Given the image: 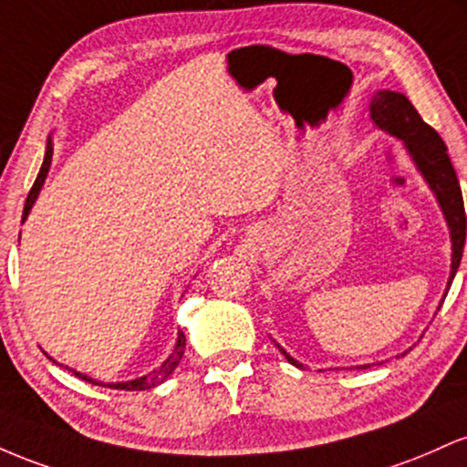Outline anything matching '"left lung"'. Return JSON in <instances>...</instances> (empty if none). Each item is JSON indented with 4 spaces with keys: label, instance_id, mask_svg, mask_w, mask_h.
Returning a JSON list of instances; mask_svg holds the SVG:
<instances>
[{
    "label": "left lung",
    "instance_id": "1",
    "mask_svg": "<svg viewBox=\"0 0 467 467\" xmlns=\"http://www.w3.org/2000/svg\"><path fill=\"white\" fill-rule=\"evenodd\" d=\"M370 120L375 123V128H379L381 132L395 136L403 143L408 156L415 163L417 171L421 174L426 185L431 187V192L437 198L439 209H441L445 224H448L450 232V247H452V258H450V277L448 286H445L443 297L448 296L450 285H452L454 275L461 265V255H463V244H465V209H463V196H461L459 178L454 171L452 163H450L448 148L431 125L426 123L419 112L403 97L401 92L392 90H377L370 99ZM443 302V300H441ZM441 306V304H439ZM439 311V308H437ZM275 342V339H274ZM275 347L280 348V353L285 355L289 364L296 368L304 370L302 361L291 358L280 344L275 342ZM408 350H403L401 355H406ZM370 364L359 366V368H368Z\"/></svg>",
    "mask_w": 467,
    "mask_h": 467
}]
</instances>
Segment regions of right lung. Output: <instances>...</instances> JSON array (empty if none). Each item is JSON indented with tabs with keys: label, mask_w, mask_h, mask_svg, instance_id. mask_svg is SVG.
Here are the masks:
<instances>
[{
	"label": "right lung",
	"mask_w": 467,
	"mask_h": 467,
	"mask_svg": "<svg viewBox=\"0 0 467 467\" xmlns=\"http://www.w3.org/2000/svg\"><path fill=\"white\" fill-rule=\"evenodd\" d=\"M50 163H52V136H48V143H46V156H44V163H41L39 174H36V181H35L33 190H30L28 198H26L22 223H26V218H28L30 209H33L35 201H36V198H39L41 187H44L46 176H48V171H50ZM185 342H187V339H185V333L178 331L176 347H174V350H171L170 358H167V359L163 361V364L159 366V368L151 370V373L143 375V377H136V379H130V381H117V384H106V381H97V379H92V377H88V375L78 373V370L70 368V366H66V368H67V370H72V373H75L77 377H81V379L90 381V384H97V386H108V389H117V390H148V389H154V386L163 384V381L167 379V377H170L171 373H174V368L178 366V361H181L182 353H185ZM50 359H52V358H50ZM52 361H55V359H52ZM61 366H64V364H61Z\"/></svg>",
	"instance_id": "obj_1"
}]
</instances>
